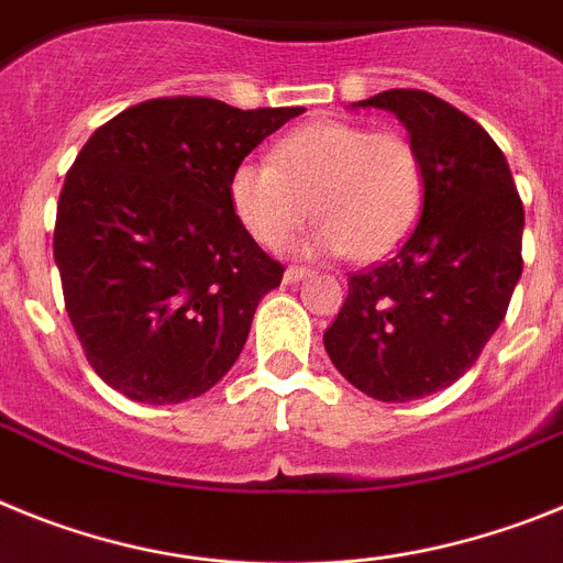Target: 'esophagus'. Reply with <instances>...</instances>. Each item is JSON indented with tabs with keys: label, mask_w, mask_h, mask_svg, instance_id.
<instances>
[{
	"label": "esophagus",
	"mask_w": 563,
	"mask_h": 563,
	"mask_svg": "<svg viewBox=\"0 0 563 563\" xmlns=\"http://www.w3.org/2000/svg\"><path fill=\"white\" fill-rule=\"evenodd\" d=\"M309 275H311V268H306V266H288L286 275H283V280H286V283H300L302 277H309Z\"/></svg>",
	"instance_id": "1"
}]
</instances>
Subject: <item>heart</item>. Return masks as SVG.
<instances>
[{
    "label": "heart",
    "instance_id": "1",
    "mask_svg": "<svg viewBox=\"0 0 563 563\" xmlns=\"http://www.w3.org/2000/svg\"><path fill=\"white\" fill-rule=\"evenodd\" d=\"M234 218L266 249L286 246L309 221L306 249L379 261L417 227L424 203L422 155L397 130L309 121L283 135L268 161H243L229 178Z\"/></svg>",
    "mask_w": 563,
    "mask_h": 563
}]
</instances>
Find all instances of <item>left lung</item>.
Returning <instances> with one entry per match:
<instances>
[{
    "mask_svg": "<svg viewBox=\"0 0 563 563\" xmlns=\"http://www.w3.org/2000/svg\"><path fill=\"white\" fill-rule=\"evenodd\" d=\"M356 107L390 110L422 155V218L385 263L349 277L322 334L363 394L408 402L448 388L505 320L521 277L525 207L496 141L424 90H385Z\"/></svg>",
    "mask_w": 563,
    "mask_h": 563,
    "instance_id": "8db88e82",
    "label": "left lung"
}]
</instances>
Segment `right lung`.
Returning <instances> with one entry per match:
<instances>
[{
  "label": "right lung",
  "mask_w": 563,
  "mask_h": 563,
  "mask_svg": "<svg viewBox=\"0 0 563 563\" xmlns=\"http://www.w3.org/2000/svg\"><path fill=\"white\" fill-rule=\"evenodd\" d=\"M306 112L173 96L126 107L73 161L53 257L87 363L124 397L207 394L246 345L283 266L234 218L232 169Z\"/></svg>",
  "instance_id": "add662e5"
}]
</instances>
